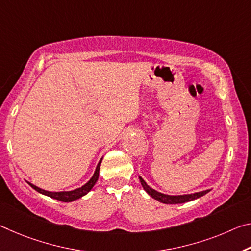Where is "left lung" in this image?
I'll use <instances>...</instances> for the list:
<instances>
[{
  "instance_id": "8db88e82",
  "label": "left lung",
  "mask_w": 251,
  "mask_h": 251,
  "mask_svg": "<svg viewBox=\"0 0 251 251\" xmlns=\"http://www.w3.org/2000/svg\"><path fill=\"white\" fill-rule=\"evenodd\" d=\"M138 177H140V181H141L143 189H144L151 197L155 199V200H157L158 202H162V203H165V204L185 203V202L193 201V200H196V199L203 197L204 194H206L211 191V189H208V190H203V191H200V192H196V193L181 194V196H170V194L161 193V192H158V191L152 189L144 180H143L142 176H138Z\"/></svg>"
}]
</instances>
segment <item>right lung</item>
Returning <instances> with one entry per match:
<instances>
[{
  "mask_svg": "<svg viewBox=\"0 0 251 251\" xmlns=\"http://www.w3.org/2000/svg\"><path fill=\"white\" fill-rule=\"evenodd\" d=\"M101 161H102V158H100V161L98 162L97 168H96V170H95L94 176H91L90 180L87 182L86 184L80 186V188L75 189L73 191H60V192H52V191H47V190L40 189L37 185H34L30 182H27V184H29L31 188H33L35 191H38L39 193L45 194V196H47V197H50L52 199H55V200H59L62 202H73L75 200H78V199H80L83 196H86V194L94 188V185L96 184L98 176H99V169H100Z\"/></svg>",
  "mask_w": 251,
  "mask_h": 251,
  "instance_id": "obj_1",
  "label": "right lung"
}]
</instances>
